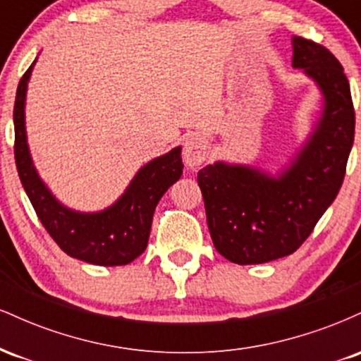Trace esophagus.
Segmentation results:
<instances>
[{
  "label": "esophagus",
  "instance_id": "1",
  "mask_svg": "<svg viewBox=\"0 0 361 361\" xmlns=\"http://www.w3.org/2000/svg\"><path fill=\"white\" fill-rule=\"evenodd\" d=\"M209 156V142L204 135H188L183 142V163L185 166L197 169Z\"/></svg>",
  "mask_w": 361,
  "mask_h": 361
}]
</instances>
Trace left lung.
<instances>
[{
	"label": "left lung",
	"instance_id": "left-lung-1",
	"mask_svg": "<svg viewBox=\"0 0 361 361\" xmlns=\"http://www.w3.org/2000/svg\"><path fill=\"white\" fill-rule=\"evenodd\" d=\"M292 64L324 94L322 117L297 159L279 178L224 163L198 171L215 250L238 264L268 263L299 250L345 180L355 109L341 62L324 45L293 37Z\"/></svg>",
	"mask_w": 361,
	"mask_h": 361
}]
</instances>
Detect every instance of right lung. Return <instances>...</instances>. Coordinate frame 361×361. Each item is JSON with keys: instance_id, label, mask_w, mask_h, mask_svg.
Instances as JSON below:
<instances>
[{"instance_id": "obj_1", "label": "right lung", "mask_w": 361, "mask_h": 361, "mask_svg": "<svg viewBox=\"0 0 361 361\" xmlns=\"http://www.w3.org/2000/svg\"><path fill=\"white\" fill-rule=\"evenodd\" d=\"M32 68L25 71L15 97V163L37 217L66 255L102 267H118L142 255L157 202L183 173L181 147L151 161L135 175L117 204L98 214H80L52 197L32 164L25 135V93Z\"/></svg>"}]
</instances>
